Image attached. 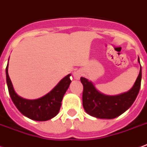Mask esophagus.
Listing matches in <instances>:
<instances>
[{"instance_id":"1","label":"esophagus","mask_w":147,"mask_h":147,"mask_svg":"<svg viewBox=\"0 0 147 147\" xmlns=\"http://www.w3.org/2000/svg\"><path fill=\"white\" fill-rule=\"evenodd\" d=\"M82 76V70H77V71H76L73 73V77L76 79H79Z\"/></svg>"}]
</instances>
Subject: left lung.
I'll use <instances>...</instances> for the list:
<instances>
[{
    "label": "left lung",
    "mask_w": 147,
    "mask_h": 147,
    "mask_svg": "<svg viewBox=\"0 0 147 147\" xmlns=\"http://www.w3.org/2000/svg\"><path fill=\"white\" fill-rule=\"evenodd\" d=\"M140 62V59H138ZM142 78V70L136 78L135 84L127 92L119 96H109L100 93L93 84L86 78L81 77L83 86L82 105L85 110L90 116L100 119H114L120 116L130 107L140 92Z\"/></svg>",
    "instance_id": "1"
}]
</instances>
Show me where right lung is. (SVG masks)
<instances>
[{
    "label": "right lung",
    "mask_w": 147,
    "mask_h": 147,
    "mask_svg": "<svg viewBox=\"0 0 147 147\" xmlns=\"http://www.w3.org/2000/svg\"><path fill=\"white\" fill-rule=\"evenodd\" d=\"M8 63L6 67V78L8 92L11 99L18 109L28 118L36 121H46L59 113L61 100L71 83L68 75L50 92L38 99L28 100L20 97L14 92L8 75Z\"/></svg>",
    "instance_id": "obj_1"
}]
</instances>
